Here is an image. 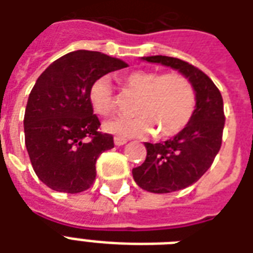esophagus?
I'll use <instances>...</instances> for the list:
<instances>
[{"mask_svg":"<svg viewBox=\"0 0 253 253\" xmlns=\"http://www.w3.org/2000/svg\"><path fill=\"white\" fill-rule=\"evenodd\" d=\"M114 142H115L116 146H122V145H125V143H127V139H126V138L115 137V138H114Z\"/></svg>","mask_w":253,"mask_h":253,"instance_id":"esophagus-1","label":"esophagus"}]
</instances>
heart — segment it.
<instances>
[{
    "label": "heart",
    "instance_id": "heart-1",
    "mask_svg": "<svg viewBox=\"0 0 253 253\" xmlns=\"http://www.w3.org/2000/svg\"><path fill=\"white\" fill-rule=\"evenodd\" d=\"M127 90L139 94L134 103V116H119L104 123V130L121 138L172 137L188 125L196 108V92L180 73L135 70L122 77ZM96 114L107 116L115 110V93L107 77L94 80L88 92Z\"/></svg>",
    "mask_w": 253,
    "mask_h": 253
}]
</instances>
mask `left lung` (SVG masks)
Instances as JSON below:
<instances>
[{
  "label": "left lung",
  "instance_id": "left-lung-1",
  "mask_svg": "<svg viewBox=\"0 0 253 253\" xmlns=\"http://www.w3.org/2000/svg\"><path fill=\"white\" fill-rule=\"evenodd\" d=\"M143 61L176 69L190 80L196 92V108L191 122L165 142H145L146 160L132 169L142 190L167 194L186 188L205 175L221 149L225 126L223 100L215 84L191 63L177 58L153 55Z\"/></svg>",
  "mask_w": 253,
  "mask_h": 253
}]
</instances>
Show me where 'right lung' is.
I'll use <instances>...</instances> for the list:
<instances>
[{"instance_id": "right-lung-1", "label": "right lung", "mask_w": 253, "mask_h": 253, "mask_svg": "<svg viewBox=\"0 0 253 253\" xmlns=\"http://www.w3.org/2000/svg\"><path fill=\"white\" fill-rule=\"evenodd\" d=\"M123 67L122 59L78 50L54 61L36 80L25 108V146L36 176L51 190L77 194L93 184L96 161L114 148V137L99 131L89 88Z\"/></svg>"}]
</instances>
